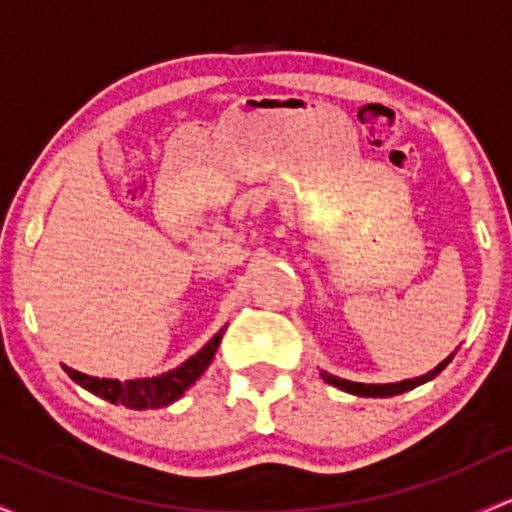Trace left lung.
<instances>
[{"label": "left lung", "mask_w": 512, "mask_h": 512, "mask_svg": "<svg viewBox=\"0 0 512 512\" xmlns=\"http://www.w3.org/2000/svg\"><path fill=\"white\" fill-rule=\"evenodd\" d=\"M454 353L446 355V358L441 360L437 368H432V370H429V373L419 375V378H412V380H400V383H385V385L353 383V380H343V378H338V375L326 373V370H321V378H324L328 385L338 387V390H343V392H351V395H358V397H392V395H402V392H407V390H414V387H417V385H424V383H427V380L437 378L441 370H444L446 365L451 363Z\"/></svg>", "instance_id": "left-lung-1"}]
</instances>
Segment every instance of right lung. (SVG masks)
<instances>
[{"mask_svg":"<svg viewBox=\"0 0 512 512\" xmlns=\"http://www.w3.org/2000/svg\"><path fill=\"white\" fill-rule=\"evenodd\" d=\"M223 333L225 328H220L201 351L193 353L179 368L154 375V378H137L122 383V380L93 378V375L78 373V370L68 368V365H63V370H66L73 383L102 397V400L112 402V405H125L129 410H157V407H169L171 402L179 400L188 387L206 373L208 365L215 358V351H218Z\"/></svg>","mask_w":512,"mask_h":512,"instance_id":"obj_1","label":"right lung"}]
</instances>
